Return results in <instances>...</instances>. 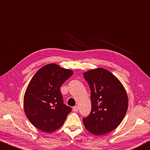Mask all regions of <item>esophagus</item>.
<instances>
[{
  "instance_id": "obj_1",
  "label": "esophagus",
  "mask_w": 150,
  "mask_h": 150,
  "mask_svg": "<svg viewBox=\"0 0 150 150\" xmlns=\"http://www.w3.org/2000/svg\"><path fill=\"white\" fill-rule=\"evenodd\" d=\"M72 110L74 112H77L78 111V106H74V107H73V108H72Z\"/></svg>"
}]
</instances>
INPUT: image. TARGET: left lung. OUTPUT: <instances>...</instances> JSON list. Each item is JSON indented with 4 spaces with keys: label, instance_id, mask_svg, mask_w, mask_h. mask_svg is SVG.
I'll return each mask as SVG.
<instances>
[{
    "label": "left lung",
    "instance_id": "obj_1",
    "mask_svg": "<svg viewBox=\"0 0 150 150\" xmlns=\"http://www.w3.org/2000/svg\"><path fill=\"white\" fill-rule=\"evenodd\" d=\"M91 90V111L83 118L86 129L101 136L118 127L127 113L128 99L127 91L114 74L103 68L83 74Z\"/></svg>",
    "mask_w": 150,
    "mask_h": 150
}]
</instances>
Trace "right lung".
Instances as JSON below:
<instances>
[{
	"instance_id": "obj_1",
	"label": "right lung",
	"mask_w": 150,
	"mask_h": 150,
	"mask_svg": "<svg viewBox=\"0 0 150 150\" xmlns=\"http://www.w3.org/2000/svg\"><path fill=\"white\" fill-rule=\"evenodd\" d=\"M73 73L51 63L41 67L31 78L23 97V109L35 128L50 133L64 124L72 109L63 103L60 88Z\"/></svg>"
}]
</instances>
